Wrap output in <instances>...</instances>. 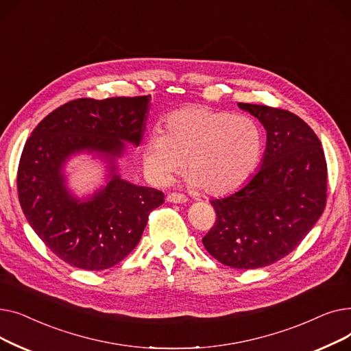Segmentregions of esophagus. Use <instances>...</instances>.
I'll list each match as a JSON object with an SVG mask.
<instances>
[{
	"mask_svg": "<svg viewBox=\"0 0 351 351\" xmlns=\"http://www.w3.org/2000/svg\"><path fill=\"white\" fill-rule=\"evenodd\" d=\"M166 200L171 202V204H186L188 197L180 195V193H169L168 196H166Z\"/></svg>",
	"mask_w": 351,
	"mask_h": 351,
	"instance_id": "1",
	"label": "esophagus"
}]
</instances>
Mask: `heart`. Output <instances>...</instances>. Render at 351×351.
<instances>
[{"instance_id": "heart-1", "label": "heart", "mask_w": 351, "mask_h": 351, "mask_svg": "<svg viewBox=\"0 0 351 351\" xmlns=\"http://www.w3.org/2000/svg\"><path fill=\"white\" fill-rule=\"evenodd\" d=\"M261 155L262 134L253 119L189 105L166 117L162 131L147 135L142 163L147 176L166 185L186 162L193 188L222 196L245 185Z\"/></svg>"}]
</instances>
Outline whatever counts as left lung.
<instances>
[{
    "mask_svg": "<svg viewBox=\"0 0 351 351\" xmlns=\"http://www.w3.org/2000/svg\"><path fill=\"white\" fill-rule=\"evenodd\" d=\"M266 129L261 168L246 185L210 200L216 223L202 239L216 261L257 269L299 246L326 206L327 166L313 129L289 110L237 104Z\"/></svg>",
    "mask_w": 351,
    "mask_h": 351,
    "instance_id": "obj_1",
    "label": "left lung"
}]
</instances>
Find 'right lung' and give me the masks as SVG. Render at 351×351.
<instances>
[{"label": "right lung", "mask_w": 351, "mask_h": 351, "mask_svg": "<svg viewBox=\"0 0 351 351\" xmlns=\"http://www.w3.org/2000/svg\"><path fill=\"white\" fill-rule=\"evenodd\" d=\"M151 95L81 98L47 115L25 142L18 166V197L29 226L61 261L85 270L115 266L141 241L147 216L163 204L158 189L121 175L128 145L139 146ZM98 160L103 185L78 197L66 165L75 156Z\"/></svg>", "instance_id": "obj_1"}]
</instances>
